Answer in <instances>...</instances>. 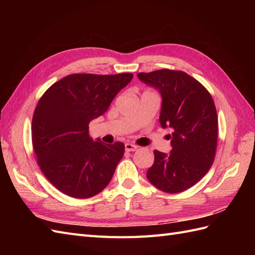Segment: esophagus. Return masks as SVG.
<instances>
[{
    "mask_svg": "<svg viewBox=\"0 0 255 255\" xmlns=\"http://www.w3.org/2000/svg\"><path fill=\"white\" fill-rule=\"evenodd\" d=\"M137 149H138V146L133 143H130V142L126 143V151H128V152H133V151H136Z\"/></svg>",
    "mask_w": 255,
    "mask_h": 255,
    "instance_id": "obj_1",
    "label": "esophagus"
}]
</instances>
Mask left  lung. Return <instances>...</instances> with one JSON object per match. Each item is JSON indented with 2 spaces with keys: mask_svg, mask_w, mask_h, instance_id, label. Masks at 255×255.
<instances>
[{
  "mask_svg": "<svg viewBox=\"0 0 255 255\" xmlns=\"http://www.w3.org/2000/svg\"><path fill=\"white\" fill-rule=\"evenodd\" d=\"M158 89L163 103L161 127L170 128L172 150L169 155L154 151V163L146 171L151 184L168 194L194 186L212 167L218 138V117L214 100L203 85L183 71L161 69L137 74Z\"/></svg>",
  "mask_w": 255,
  "mask_h": 255,
  "instance_id": "left-lung-1",
  "label": "left lung"
}]
</instances>
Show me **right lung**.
<instances>
[{"label":"right lung","instance_id":"add662e5","mask_svg":"<svg viewBox=\"0 0 255 255\" xmlns=\"http://www.w3.org/2000/svg\"><path fill=\"white\" fill-rule=\"evenodd\" d=\"M132 73H74L54 83L38 102L32 121L36 160L49 182L63 194L87 199L111 182L125 143L92 140L89 122L107 110Z\"/></svg>","mask_w":255,"mask_h":255}]
</instances>
